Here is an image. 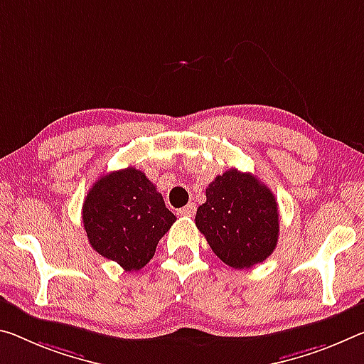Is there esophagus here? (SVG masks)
I'll list each match as a JSON object with an SVG mask.
<instances>
[{
    "label": "esophagus",
    "instance_id": "34e87169",
    "mask_svg": "<svg viewBox=\"0 0 364 364\" xmlns=\"http://www.w3.org/2000/svg\"><path fill=\"white\" fill-rule=\"evenodd\" d=\"M196 213V204L194 203H189L188 205H184V207H181L180 210H178V215H181V217H193Z\"/></svg>",
    "mask_w": 364,
    "mask_h": 364
}]
</instances>
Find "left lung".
I'll list each match as a JSON object with an SVG mask.
<instances>
[{
	"label": "left lung",
	"mask_w": 364,
	"mask_h": 364,
	"mask_svg": "<svg viewBox=\"0 0 364 364\" xmlns=\"http://www.w3.org/2000/svg\"><path fill=\"white\" fill-rule=\"evenodd\" d=\"M196 227L217 257L250 269L272 255L279 240V207L272 191L251 173L230 168L205 189Z\"/></svg>",
	"instance_id": "left-lung-1"
}]
</instances>
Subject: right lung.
I'll use <instances>...</instances> for the list:
<instances>
[{"instance_id": "1", "label": "right lung", "mask_w": 364, "mask_h": 364, "mask_svg": "<svg viewBox=\"0 0 364 364\" xmlns=\"http://www.w3.org/2000/svg\"><path fill=\"white\" fill-rule=\"evenodd\" d=\"M175 220L157 188L134 166L100 176L82 205L90 246L126 272L139 270L151 261L160 238Z\"/></svg>"}]
</instances>
